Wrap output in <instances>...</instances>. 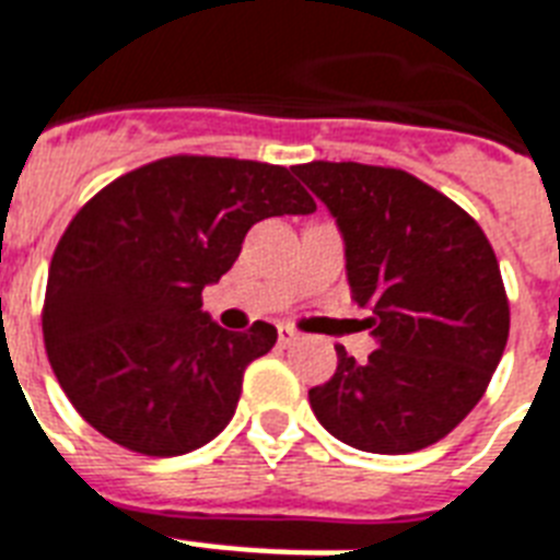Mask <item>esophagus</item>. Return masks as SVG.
<instances>
[{"mask_svg": "<svg viewBox=\"0 0 560 560\" xmlns=\"http://www.w3.org/2000/svg\"><path fill=\"white\" fill-rule=\"evenodd\" d=\"M295 342H299V334H295L293 327L281 325V327H279V345H284V348H290V345H295Z\"/></svg>", "mask_w": 560, "mask_h": 560, "instance_id": "esophagus-1", "label": "esophagus"}]
</instances>
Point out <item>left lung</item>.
I'll return each mask as SVG.
<instances>
[{
    "instance_id": "8db88e82",
    "label": "left lung",
    "mask_w": 560,
    "mask_h": 560,
    "mask_svg": "<svg viewBox=\"0 0 560 560\" xmlns=\"http://www.w3.org/2000/svg\"><path fill=\"white\" fill-rule=\"evenodd\" d=\"M295 175L345 238L353 302L376 348L311 388L316 420L359 452L408 454L443 440L480 402L509 339V299L475 218L390 166L313 161Z\"/></svg>"
}]
</instances>
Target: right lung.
Masks as SVG:
<instances>
[{
	"mask_svg": "<svg viewBox=\"0 0 560 560\" xmlns=\"http://www.w3.org/2000/svg\"><path fill=\"white\" fill-rule=\"evenodd\" d=\"M316 201L284 166L172 154L85 203L48 267L43 336L77 413L149 457L195 452L233 420L244 371L276 345L267 322L233 334L201 293L272 215Z\"/></svg>",
	"mask_w": 560,
	"mask_h": 560,
	"instance_id": "1",
	"label": "right lung"
}]
</instances>
